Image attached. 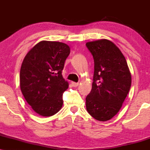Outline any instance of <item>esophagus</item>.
<instances>
[{
	"label": "esophagus",
	"mask_w": 150,
	"mask_h": 150,
	"mask_svg": "<svg viewBox=\"0 0 150 150\" xmlns=\"http://www.w3.org/2000/svg\"><path fill=\"white\" fill-rule=\"evenodd\" d=\"M71 85H73V87H77V86H78V85H79V83H78V82H71Z\"/></svg>",
	"instance_id": "34e87169"
}]
</instances>
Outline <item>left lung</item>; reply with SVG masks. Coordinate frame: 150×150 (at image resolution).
<instances>
[{
  "instance_id": "obj_1",
  "label": "left lung",
  "mask_w": 150,
  "mask_h": 150,
  "mask_svg": "<svg viewBox=\"0 0 150 150\" xmlns=\"http://www.w3.org/2000/svg\"><path fill=\"white\" fill-rule=\"evenodd\" d=\"M94 58L92 88L86 97L87 111L99 121L118 113L131 86V74L126 60L114 43L99 39L86 43Z\"/></svg>"
}]
</instances>
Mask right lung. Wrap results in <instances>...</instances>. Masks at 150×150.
<instances>
[{
	"label": "right lung",
	"instance_id": "obj_1",
	"mask_svg": "<svg viewBox=\"0 0 150 150\" xmlns=\"http://www.w3.org/2000/svg\"><path fill=\"white\" fill-rule=\"evenodd\" d=\"M70 52L65 43L42 41L22 61L20 89L27 102L40 116H53L63 106V93L69 84L61 73Z\"/></svg>",
	"mask_w": 150,
	"mask_h": 150
}]
</instances>
